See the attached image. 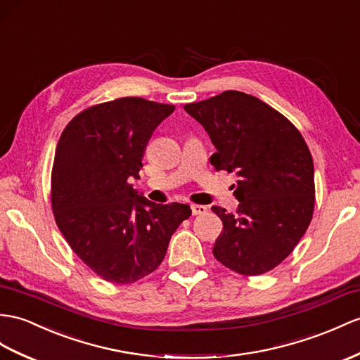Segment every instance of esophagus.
Here are the masks:
<instances>
[{
  "mask_svg": "<svg viewBox=\"0 0 360 360\" xmlns=\"http://www.w3.org/2000/svg\"><path fill=\"white\" fill-rule=\"evenodd\" d=\"M191 210H192V215H201V214H206L207 212V207L203 205H191Z\"/></svg>",
  "mask_w": 360,
  "mask_h": 360,
  "instance_id": "34e87169",
  "label": "esophagus"
}]
</instances>
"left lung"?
<instances>
[{
	"label": "left lung",
	"instance_id": "left-lung-1",
	"mask_svg": "<svg viewBox=\"0 0 360 360\" xmlns=\"http://www.w3.org/2000/svg\"><path fill=\"white\" fill-rule=\"evenodd\" d=\"M185 110L205 127L217 171H235L236 214L212 206L223 232L214 257L246 276L262 275L290 255L314 210V169L302 134L255 96L229 90Z\"/></svg>",
	"mask_w": 360,
	"mask_h": 360
}]
</instances>
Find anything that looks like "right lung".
<instances>
[{
    "label": "right lung",
    "mask_w": 360,
    "mask_h": 360,
    "mask_svg": "<svg viewBox=\"0 0 360 360\" xmlns=\"http://www.w3.org/2000/svg\"><path fill=\"white\" fill-rule=\"evenodd\" d=\"M175 110L142 98L93 105L68 122L51 169V209L68 246L96 275L133 284L160 266L188 205L137 195L146 145Z\"/></svg>",
    "instance_id": "add662e5"
}]
</instances>
